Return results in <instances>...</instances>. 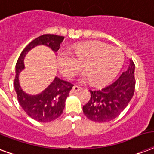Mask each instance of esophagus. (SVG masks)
<instances>
[{"mask_svg": "<svg viewBox=\"0 0 154 154\" xmlns=\"http://www.w3.org/2000/svg\"><path fill=\"white\" fill-rule=\"evenodd\" d=\"M82 88L78 86V85H74L73 87H72V90H71V93H76L77 91H79V90H82Z\"/></svg>", "mask_w": 154, "mask_h": 154, "instance_id": "obj_1", "label": "esophagus"}]
</instances>
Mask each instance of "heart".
Segmentation results:
<instances>
[{
    "mask_svg": "<svg viewBox=\"0 0 154 154\" xmlns=\"http://www.w3.org/2000/svg\"><path fill=\"white\" fill-rule=\"evenodd\" d=\"M60 70L64 77L72 78L85 67L86 73L82 82L93 81L95 85L108 84L119 73L124 63V54L119 48H111L103 42L81 43L71 52L60 50L57 55Z\"/></svg>",
    "mask_w": 154,
    "mask_h": 154,
    "instance_id": "obj_1",
    "label": "heart"
}]
</instances>
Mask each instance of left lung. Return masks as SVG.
<instances>
[{"label": "left lung", "mask_w": 154, "mask_h": 154, "mask_svg": "<svg viewBox=\"0 0 154 154\" xmlns=\"http://www.w3.org/2000/svg\"><path fill=\"white\" fill-rule=\"evenodd\" d=\"M135 85V64L130 59L128 70L116 82L101 90H90V99L83 106L85 116L98 123L116 119L132 99Z\"/></svg>", "instance_id": "left-lung-1"}]
</instances>
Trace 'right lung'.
I'll return each instance as SVG.
<instances>
[{
  "mask_svg": "<svg viewBox=\"0 0 154 154\" xmlns=\"http://www.w3.org/2000/svg\"><path fill=\"white\" fill-rule=\"evenodd\" d=\"M64 36L56 35H43L31 41L23 49L16 64L14 89L20 106L30 118L38 122H51L61 116L64 108L65 100L72 90V83L56 77L53 82L38 94L30 95L21 89L19 73L24 69V58L27 52L38 45L49 47L55 52L60 48Z\"/></svg>",
  "mask_w": 154,
  "mask_h": 154,
  "instance_id": "1",
  "label": "right lung"
}]
</instances>
